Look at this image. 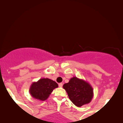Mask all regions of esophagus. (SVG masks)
I'll return each instance as SVG.
<instances>
[{
    "instance_id": "esophagus-1",
    "label": "esophagus",
    "mask_w": 123,
    "mask_h": 123,
    "mask_svg": "<svg viewBox=\"0 0 123 123\" xmlns=\"http://www.w3.org/2000/svg\"><path fill=\"white\" fill-rule=\"evenodd\" d=\"M59 87H63V83H59Z\"/></svg>"
}]
</instances>
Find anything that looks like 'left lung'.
Segmentation results:
<instances>
[{
    "label": "left lung",
    "mask_w": 123,
    "mask_h": 123,
    "mask_svg": "<svg viewBox=\"0 0 123 123\" xmlns=\"http://www.w3.org/2000/svg\"><path fill=\"white\" fill-rule=\"evenodd\" d=\"M70 101L78 107L90 103L93 97V88L90 84L77 77H73L63 85Z\"/></svg>",
    "instance_id": "left-lung-1"
}]
</instances>
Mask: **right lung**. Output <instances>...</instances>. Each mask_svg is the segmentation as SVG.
<instances>
[{"instance_id":"obj_1","label":"right lung","mask_w":123,"mask_h":123,"mask_svg":"<svg viewBox=\"0 0 123 123\" xmlns=\"http://www.w3.org/2000/svg\"><path fill=\"white\" fill-rule=\"evenodd\" d=\"M58 85L49 78H41L37 82H33L30 88V93L34 98L45 101L48 98L54 89Z\"/></svg>"}]
</instances>
